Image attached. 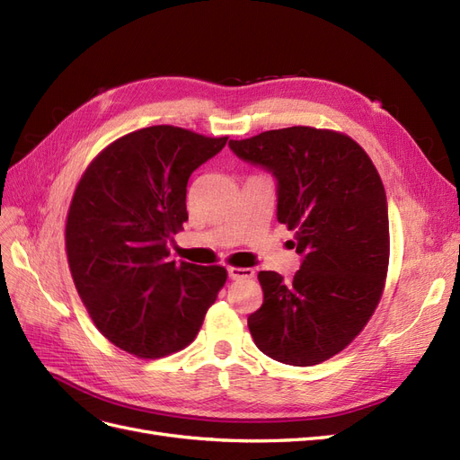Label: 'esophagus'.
Instances as JSON below:
<instances>
[{"label": "esophagus", "instance_id": "1", "mask_svg": "<svg viewBox=\"0 0 460 460\" xmlns=\"http://www.w3.org/2000/svg\"><path fill=\"white\" fill-rule=\"evenodd\" d=\"M228 276L232 280H242V278H252L253 270L243 269V267H228Z\"/></svg>", "mask_w": 460, "mask_h": 460}]
</instances>
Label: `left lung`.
Segmentation results:
<instances>
[{"instance_id": "obj_1", "label": "left lung", "mask_w": 460, "mask_h": 460, "mask_svg": "<svg viewBox=\"0 0 460 460\" xmlns=\"http://www.w3.org/2000/svg\"><path fill=\"white\" fill-rule=\"evenodd\" d=\"M235 155L278 178V222L294 230L303 255L294 280L261 270L262 305L247 326L259 349L294 367L343 351L382 299L389 220L382 178L343 132L313 127L230 140Z\"/></svg>"}]
</instances>
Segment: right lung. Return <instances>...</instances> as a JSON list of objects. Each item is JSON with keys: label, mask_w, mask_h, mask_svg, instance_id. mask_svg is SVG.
<instances>
[{"label": "right lung", "mask_w": 460, "mask_h": 460, "mask_svg": "<svg viewBox=\"0 0 460 460\" xmlns=\"http://www.w3.org/2000/svg\"><path fill=\"white\" fill-rule=\"evenodd\" d=\"M157 124L109 144L80 176L68 207L65 249L95 328L122 351L161 358L188 347L226 284L220 264L169 259L188 220L191 172L226 146Z\"/></svg>", "instance_id": "add662e5"}]
</instances>
